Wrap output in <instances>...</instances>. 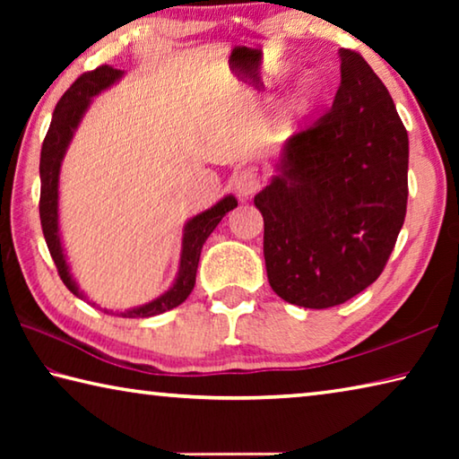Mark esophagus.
Instances as JSON below:
<instances>
[{"mask_svg": "<svg viewBox=\"0 0 459 459\" xmlns=\"http://www.w3.org/2000/svg\"><path fill=\"white\" fill-rule=\"evenodd\" d=\"M261 188V182L253 169H243L235 176V190L240 198H251Z\"/></svg>", "mask_w": 459, "mask_h": 459, "instance_id": "esophagus-1", "label": "esophagus"}]
</instances>
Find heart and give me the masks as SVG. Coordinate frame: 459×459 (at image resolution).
I'll list each match as a JSON object with an SVG mask.
<instances>
[{
    "label": "heart",
    "mask_w": 459,
    "mask_h": 459,
    "mask_svg": "<svg viewBox=\"0 0 459 459\" xmlns=\"http://www.w3.org/2000/svg\"><path fill=\"white\" fill-rule=\"evenodd\" d=\"M317 99H320V89H317V84L312 81H301L291 95L287 113H290V117H301V115L312 111Z\"/></svg>",
    "instance_id": "b5f03b06"
}]
</instances>
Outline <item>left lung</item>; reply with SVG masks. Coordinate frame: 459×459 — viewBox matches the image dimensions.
Returning a JSON list of instances; mask_svg holds the SVG:
<instances>
[{
	"instance_id": "left-lung-1",
	"label": "left lung",
	"mask_w": 459,
	"mask_h": 459,
	"mask_svg": "<svg viewBox=\"0 0 459 459\" xmlns=\"http://www.w3.org/2000/svg\"><path fill=\"white\" fill-rule=\"evenodd\" d=\"M332 108L285 143L257 196L269 285L293 306L324 309L383 273L407 214L409 137L383 81L340 50Z\"/></svg>"
}]
</instances>
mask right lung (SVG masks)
I'll return each instance as SVG.
<instances>
[{
    "label": "right lung",
    "instance_id": "right-lung-1",
    "mask_svg": "<svg viewBox=\"0 0 459 459\" xmlns=\"http://www.w3.org/2000/svg\"><path fill=\"white\" fill-rule=\"evenodd\" d=\"M121 71L117 68L103 65L95 68V71L84 73L76 79L71 89L60 97L54 108L52 123L48 127V134L44 137L42 153H40V222L42 232L48 245V251L54 259V265L58 269V275L68 290L74 295L82 298V293L76 287L74 279L68 271L65 251H62L60 235H58V176H60V164L65 158L66 147L71 143L74 135V129L79 127L84 111L91 105V99L99 95L100 91L111 87L115 81L121 79ZM237 206L235 196H224L221 202H216L212 208L194 216L192 221L184 227V238H182V255H180V271L174 285L160 295L158 299L150 301V304L126 309L119 312L121 317H152L158 314H164L168 309H174L186 301V298L192 293L194 283H196V269L202 253V245L211 237V232L216 229V224L222 221V216Z\"/></svg>",
    "mask_w": 459,
    "mask_h": 459
}]
</instances>
